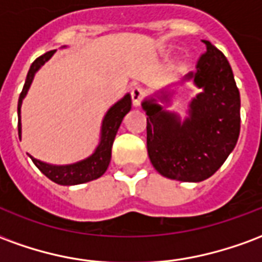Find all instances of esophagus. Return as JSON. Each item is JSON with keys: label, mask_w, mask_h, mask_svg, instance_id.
Here are the masks:
<instances>
[{"label": "esophagus", "mask_w": 262, "mask_h": 262, "mask_svg": "<svg viewBox=\"0 0 262 262\" xmlns=\"http://www.w3.org/2000/svg\"><path fill=\"white\" fill-rule=\"evenodd\" d=\"M144 97V91H143L140 86H135V88H132L130 91V98H132V103H133V106H140V103H142V99Z\"/></svg>", "instance_id": "obj_1"}]
</instances>
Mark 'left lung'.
Returning a JSON list of instances; mask_svg holds the SVG:
<instances>
[{"instance_id":"left-lung-1","label":"left lung","mask_w":262,"mask_h":262,"mask_svg":"<svg viewBox=\"0 0 262 262\" xmlns=\"http://www.w3.org/2000/svg\"><path fill=\"white\" fill-rule=\"evenodd\" d=\"M196 71L182 82L192 81L201 88L189 103L188 118L180 119L165 111L156 98L142 103L147 115V151L161 176L184 182H201L212 177L225 163L240 135V92L229 61L208 40ZM160 99L170 102L171 94L161 91Z\"/></svg>"}]
</instances>
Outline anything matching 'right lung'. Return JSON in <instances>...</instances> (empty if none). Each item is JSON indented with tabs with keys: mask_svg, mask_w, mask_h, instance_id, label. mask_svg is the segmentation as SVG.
<instances>
[{
	"mask_svg": "<svg viewBox=\"0 0 262 262\" xmlns=\"http://www.w3.org/2000/svg\"><path fill=\"white\" fill-rule=\"evenodd\" d=\"M54 53H56V50H50V52L45 53L40 57H37L32 63L31 69L28 71L25 85H24V90H22L19 95V101H18V133H19V139L20 132H22V126H20V105H22V101L28 94V90L31 86L37 70L40 69L48 60H50V57ZM130 108L132 98L129 94H126L120 101H118L114 106L109 108V111L106 112L102 120L99 144L88 159L81 160V161L74 163V164L52 165L48 164V163H43V161H39V160L31 156L33 164L36 165L37 168L42 171L49 180H52V181L56 182V184H60V185H77V184H84V182L97 180L108 168L109 163H111V154H112V144H114L115 136L118 133V129H119L125 115L130 111Z\"/></svg>",
	"mask_w": 262,
	"mask_h": 262,
	"instance_id": "1",
	"label": "right lung"
}]
</instances>
